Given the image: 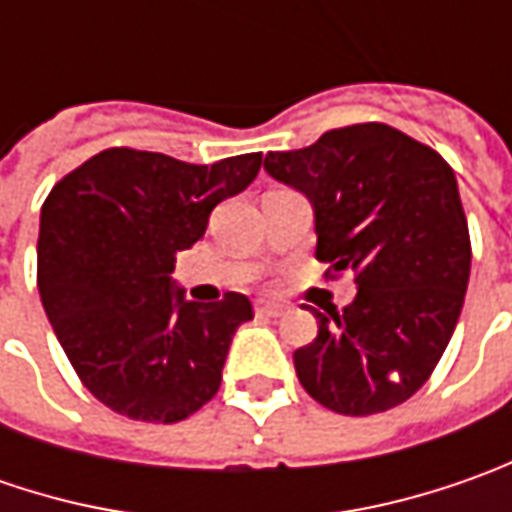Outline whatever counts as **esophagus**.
Masks as SVG:
<instances>
[{"label": "esophagus", "instance_id": "obj_1", "mask_svg": "<svg viewBox=\"0 0 512 512\" xmlns=\"http://www.w3.org/2000/svg\"><path fill=\"white\" fill-rule=\"evenodd\" d=\"M253 313H256L259 319H279V316L285 313V307L276 305V302H267V299H259V302L253 305Z\"/></svg>", "mask_w": 512, "mask_h": 512}]
</instances>
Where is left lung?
<instances>
[{
	"mask_svg": "<svg viewBox=\"0 0 512 512\" xmlns=\"http://www.w3.org/2000/svg\"><path fill=\"white\" fill-rule=\"evenodd\" d=\"M265 170L310 199L316 259L359 287L342 313H316L319 336L293 353L302 387L342 416L407 402L442 359L470 279L453 168L402 130L364 122L270 150Z\"/></svg>",
	"mask_w": 512,
	"mask_h": 512,
	"instance_id": "left-lung-1",
	"label": "left lung"
}]
</instances>
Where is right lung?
Returning a JSON list of instances; mask_svg holds the SVG:
<instances>
[{"label":"right lung","instance_id":"right-lung-1","mask_svg":"<svg viewBox=\"0 0 512 512\" xmlns=\"http://www.w3.org/2000/svg\"><path fill=\"white\" fill-rule=\"evenodd\" d=\"M262 153L187 165L110 148L56 182L42 205L36 285L53 333L99 402L136 422L173 424L207 404L250 299L187 302L170 273L242 193Z\"/></svg>","mask_w":512,"mask_h":512}]
</instances>
